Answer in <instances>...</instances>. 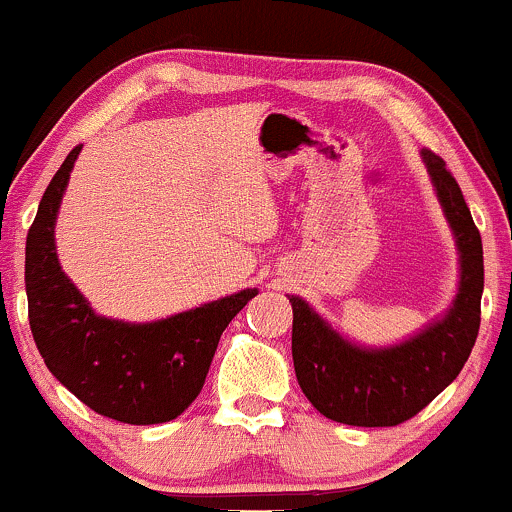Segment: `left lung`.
Segmentation results:
<instances>
[{"instance_id": "obj_1", "label": "left lung", "mask_w": 512, "mask_h": 512, "mask_svg": "<svg viewBox=\"0 0 512 512\" xmlns=\"http://www.w3.org/2000/svg\"><path fill=\"white\" fill-rule=\"evenodd\" d=\"M421 157L459 251V287L450 309L396 346L363 348L331 329L302 297H290L297 382L314 409L346 426L387 428L409 421L462 372L479 336L481 234L445 162L430 149Z\"/></svg>"}]
</instances>
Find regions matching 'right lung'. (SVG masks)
<instances>
[{
	"label": "right lung",
	"mask_w": 512,
	"mask_h": 512,
	"mask_svg": "<svg viewBox=\"0 0 512 512\" xmlns=\"http://www.w3.org/2000/svg\"><path fill=\"white\" fill-rule=\"evenodd\" d=\"M82 145L45 188L26 237L28 324L48 370L89 409L130 426L181 416L208 377L222 331L256 287L147 324L99 317L62 273L55 220Z\"/></svg>",
	"instance_id": "obj_1"
}]
</instances>
